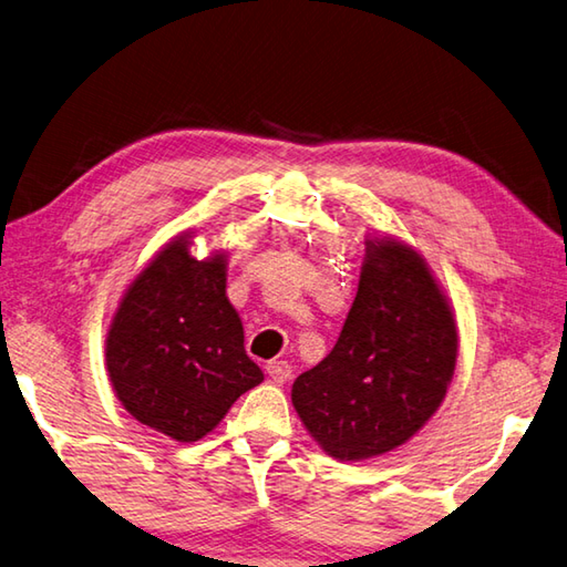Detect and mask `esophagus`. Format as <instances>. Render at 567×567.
I'll return each mask as SVG.
<instances>
[{
  "label": "esophagus",
  "mask_w": 567,
  "mask_h": 567,
  "mask_svg": "<svg viewBox=\"0 0 567 567\" xmlns=\"http://www.w3.org/2000/svg\"><path fill=\"white\" fill-rule=\"evenodd\" d=\"M291 372H293V369H291V364H288V362L274 360V362L267 364V374L271 377L274 384H286V381L291 379Z\"/></svg>",
  "instance_id": "esophagus-1"
}]
</instances>
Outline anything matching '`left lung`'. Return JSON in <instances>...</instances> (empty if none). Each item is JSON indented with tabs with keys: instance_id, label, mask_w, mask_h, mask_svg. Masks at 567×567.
I'll use <instances>...</instances> for the list:
<instances>
[{
	"instance_id": "8db88e82",
	"label": "left lung",
	"mask_w": 567,
	"mask_h": 567,
	"mask_svg": "<svg viewBox=\"0 0 567 567\" xmlns=\"http://www.w3.org/2000/svg\"><path fill=\"white\" fill-rule=\"evenodd\" d=\"M457 342L453 303L429 261L399 237H367L348 320L326 360L293 381V409L330 457L386 455L441 409Z\"/></svg>"
}]
</instances>
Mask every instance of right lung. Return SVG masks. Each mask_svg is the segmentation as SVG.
<instances>
[{
	"mask_svg": "<svg viewBox=\"0 0 567 567\" xmlns=\"http://www.w3.org/2000/svg\"><path fill=\"white\" fill-rule=\"evenodd\" d=\"M195 233L166 241L114 310L105 364L126 413L171 441L195 443L264 381L227 298V257L190 254Z\"/></svg>",
	"mask_w": 567,
	"mask_h": 567,
	"instance_id": "add662e5",
	"label": "right lung"
}]
</instances>
